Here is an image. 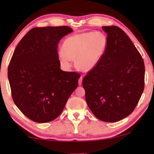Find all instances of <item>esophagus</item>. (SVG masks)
<instances>
[{
	"label": "esophagus",
	"instance_id": "obj_1",
	"mask_svg": "<svg viewBox=\"0 0 154 154\" xmlns=\"http://www.w3.org/2000/svg\"><path fill=\"white\" fill-rule=\"evenodd\" d=\"M82 81H83V76L80 77V79H79V85H81L82 84Z\"/></svg>",
	"mask_w": 154,
	"mask_h": 154
}]
</instances>
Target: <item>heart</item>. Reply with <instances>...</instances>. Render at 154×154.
Listing matches in <instances>:
<instances>
[{
    "label": "heart",
    "mask_w": 154,
    "mask_h": 154,
    "mask_svg": "<svg viewBox=\"0 0 154 154\" xmlns=\"http://www.w3.org/2000/svg\"><path fill=\"white\" fill-rule=\"evenodd\" d=\"M107 38L101 32L82 33L69 36L63 43L62 49L58 52L61 64L71 66L72 59L79 70L88 71L97 64L106 50Z\"/></svg>",
    "instance_id": "b5f03b06"
}]
</instances>
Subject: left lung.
Instances as JSON below:
<instances>
[{
	"instance_id": "1",
	"label": "left lung",
	"mask_w": 154,
	"mask_h": 154,
	"mask_svg": "<svg viewBox=\"0 0 154 154\" xmlns=\"http://www.w3.org/2000/svg\"><path fill=\"white\" fill-rule=\"evenodd\" d=\"M107 46L97 64L83 79L85 101L104 122H117L132 113L144 88L143 58L119 27L102 26Z\"/></svg>"
}]
</instances>
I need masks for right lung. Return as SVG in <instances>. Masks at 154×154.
Here are the masks:
<instances>
[{"mask_svg": "<svg viewBox=\"0 0 154 154\" xmlns=\"http://www.w3.org/2000/svg\"><path fill=\"white\" fill-rule=\"evenodd\" d=\"M67 26L35 27L20 41L8 69L12 97L24 116L48 123L62 112L81 76L60 69L58 43L72 32Z\"/></svg>", "mask_w": 154, "mask_h": 154, "instance_id": "1", "label": "right lung"}]
</instances>
